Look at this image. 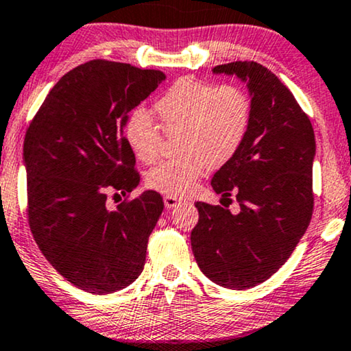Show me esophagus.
<instances>
[{"mask_svg":"<svg viewBox=\"0 0 351 351\" xmlns=\"http://www.w3.org/2000/svg\"><path fill=\"white\" fill-rule=\"evenodd\" d=\"M164 204H165V208H175L176 205L181 204V200L176 199V197H173V195H165Z\"/></svg>","mask_w":351,"mask_h":351,"instance_id":"esophagus-1","label":"esophagus"}]
</instances>
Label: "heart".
Returning a JSON list of instances; mask_svg holds the SVG:
<instances>
[{"mask_svg":"<svg viewBox=\"0 0 351 351\" xmlns=\"http://www.w3.org/2000/svg\"><path fill=\"white\" fill-rule=\"evenodd\" d=\"M160 125L146 111H136L125 125V141L143 164H152L167 136H176L173 159L147 175V186L162 194L184 197L208 167L234 159L248 136L253 103L237 84H215L181 77L154 103ZM162 128L160 129V127Z\"/></svg>","mask_w":351,"mask_h":351,"instance_id":"heart-1","label":"heart"}]
</instances>
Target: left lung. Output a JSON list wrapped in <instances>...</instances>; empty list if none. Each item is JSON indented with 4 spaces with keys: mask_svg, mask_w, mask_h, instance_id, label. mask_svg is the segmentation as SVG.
<instances>
[{
    "mask_svg": "<svg viewBox=\"0 0 351 351\" xmlns=\"http://www.w3.org/2000/svg\"><path fill=\"white\" fill-rule=\"evenodd\" d=\"M213 73L248 82L253 117L243 146L211 180L223 200L235 195L240 211L197 202L191 245L213 283L248 289L288 261L312 219L315 133L289 88L265 66L232 62Z\"/></svg>",
    "mask_w": 351,
    "mask_h": 351,
    "instance_id": "1",
    "label": "left lung"
}]
</instances>
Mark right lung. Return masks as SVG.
<instances>
[{
	"mask_svg": "<svg viewBox=\"0 0 351 351\" xmlns=\"http://www.w3.org/2000/svg\"><path fill=\"white\" fill-rule=\"evenodd\" d=\"M165 81L159 70L90 60L60 77L23 141L27 215L39 250L77 288L110 294L143 272L147 239L164 210L145 191L108 208L140 182L124 128L128 112Z\"/></svg>",
	"mask_w": 351,
	"mask_h": 351,
	"instance_id": "obj_1",
	"label": "right lung"
}]
</instances>
